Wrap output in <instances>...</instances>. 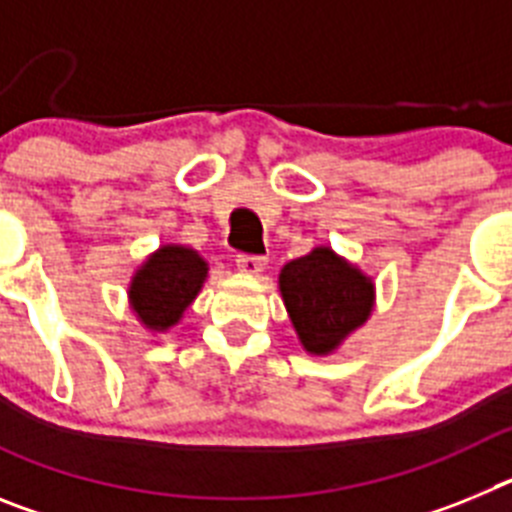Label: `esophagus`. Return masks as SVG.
I'll return each instance as SVG.
<instances>
[{
	"label": "esophagus",
	"mask_w": 512,
	"mask_h": 512,
	"mask_svg": "<svg viewBox=\"0 0 512 512\" xmlns=\"http://www.w3.org/2000/svg\"><path fill=\"white\" fill-rule=\"evenodd\" d=\"M235 266H238V271L248 274V277H256V274H261L266 269V261L261 256H238Z\"/></svg>",
	"instance_id": "34e87169"
}]
</instances>
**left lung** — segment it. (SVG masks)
<instances>
[{
	"instance_id": "left-lung-1",
	"label": "left lung",
	"mask_w": 512,
	"mask_h": 512,
	"mask_svg": "<svg viewBox=\"0 0 512 512\" xmlns=\"http://www.w3.org/2000/svg\"><path fill=\"white\" fill-rule=\"evenodd\" d=\"M279 289L310 354H330L341 346L351 330L366 323L374 307L372 279L325 246L289 261L279 274Z\"/></svg>"
}]
</instances>
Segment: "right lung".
<instances>
[{
    "instance_id": "right-lung-1",
    "label": "right lung",
    "mask_w": 512,
    "mask_h": 512,
    "mask_svg": "<svg viewBox=\"0 0 512 512\" xmlns=\"http://www.w3.org/2000/svg\"><path fill=\"white\" fill-rule=\"evenodd\" d=\"M207 264L200 253L184 246H164L135 271L130 284V305L140 323L151 330H166L179 323L182 312L192 305Z\"/></svg>"
}]
</instances>
